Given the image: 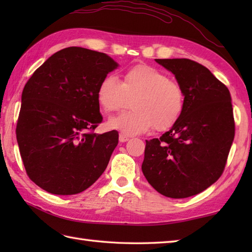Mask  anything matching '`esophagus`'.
<instances>
[{
	"label": "esophagus",
	"instance_id": "obj_1",
	"mask_svg": "<svg viewBox=\"0 0 252 252\" xmlns=\"http://www.w3.org/2000/svg\"><path fill=\"white\" fill-rule=\"evenodd\" d=\"M127 141H129V137L126 136V135H123L122 133H121V134L119 135V142H120V143H126V142H127Z\"/></svg>",
	"mask_w": 252,
	"mask_h": 252
}]
</instances>
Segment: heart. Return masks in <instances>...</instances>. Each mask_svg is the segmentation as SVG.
Listing matches in <instances>:
<instances>
[{"label": "heart", "mask_w": 252, "mask_h": 252, "mask_svg": "<svg viewBox=\"0 0 252 252\" xmlns=\"http://www.w3.org/2000/svg\"><path fill=\"white\" fill-rule=\"evenodd\" d=\"M130 99L133 109L108 121L110 129L126 136L144 134L154 126L157 130L169 129L179 121L185 104L180 84L147 65L129 69L123 81L115 74H107L98 85L97 100L105 112L126 108Z\"/></svg>", "instance_id": "1"}]
</instances>
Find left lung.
I'll use <instances>...</instances> for the list:
<instances>
[{"instance_id": "left-lung-1", "label": "left lung", "mask_w": 252, "mask_h": 252, "mask_svg": "<svg viewBox=\"0 0 252 252\" xmlns=\"http://www.w3.org/2000/svg\"><path fill=\"white\" fill-rule=\"evenodd\" d=\"M156 62L174 74L185 104L168 132L146 141L142 171L161 195L190 197L217 182L225 168L235 135L231 94L208 68L194 61Z\"/></svg>"}]
</instances>
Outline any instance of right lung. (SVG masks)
Returning <instances> with one entry per match:
<instances>
[{
	"instance_id": "1",
	"label": "right lung",
	"mask_w": 252,
	"mask_h": 252,
	"mask_svg": "<svg viewBox=\"0 0 252 252\" xmlns=\"http://www.w3.org/2000/svg\"><path fill=\"white\" fill-rule=\"evenodd\" d=\"M117 68L105 53L71 46L53 54L26 83L16 137L26 172L42 189L79 194L103 174L119 135L94 133L103 121L97 89Z\"/></svg>"
}]
</instances>
